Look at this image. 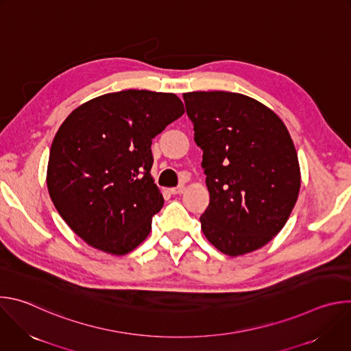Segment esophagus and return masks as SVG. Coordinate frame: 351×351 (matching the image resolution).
Masks as SVG:
<instances>
[{"instance_id": "obj_1", "label": "esophagus", "mask_w": 351, "mask_h": 351, "mask_svg": "<svg viewBox=\"0 0 351 351\" xmlns=\"http://www.w3.org/2000/svg\"><path fill=\"white\" fill-rule=\"evenodd\" d=\"M184 190H186V187H184L183 184H180V186H178V187L171 189V193H172V194H182Z\"/></svg>"}]
</instances>
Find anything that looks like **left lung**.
Wrapping results in <instances>:
<instances>
[{
  "mask_svg": "<svg viewBox=\"0 0 351 351\" xmlns=\"http://www.w3.org/2000/svg\"><path fill=\"white\" fill-rule=\"evenodd\" d=\"M210 204L199 217L208 241L237 257L269 243L300 191V165L282 119L257 99L229 91L183 94Z\"/></svg>",
  "mask_w": 351,
  "mask_h": 351,
  "instance_id": "left-lung-1",
  "label": "left lung"
}]
</instances>
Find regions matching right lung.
I'll return each mask as SVG.
<instances>
[{
	"instance_id": "add662e5",
	"label": "right lung",
	"mask_w": 351,
	"mask_h": 351,
	"mask_svg": "<svg viewBox=\"0 0 351 351\" xmlns=\"http://www.w3.org/2000/svg\"><path fill=\"white\" fill-rule=\"evenodd\" d=\"M184 114L176 94L123 90L77 107L49 149L47 187L87 244L123 256L152 230L164 197L149 173L153 138Z\"/></svg>"
}]
</instances>
